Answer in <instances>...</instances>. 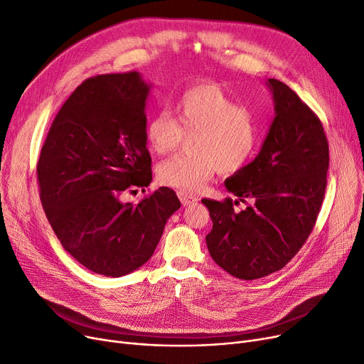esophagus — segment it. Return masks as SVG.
<instances>
[{
	"instance_id": "esophagus-1",
	"label": "esophagus",
	"mask_w": 364,
	"mask_h": 364,
	"mask_svg": "<svg viewBox=\"0 0 364 364\" xmlns=\"http://www.w3.org/2000/svg\"><path fill=\"white\" fill-rule=\"evenodd\" d=\"M177 195H178V199L181 200L183 206H188V205H192V203L198 202V199H196L195 196L188 195V193H186V192H177Z\"/></svg>"
}]
</instances>
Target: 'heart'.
Returning a JSON list of instances; mask_svg holds the SVG:
<instances>
[{"label": "heart", "mask_w": 364, "mask_h": 364, "mask_svg": "<svg viewBox=\"0 0 364 364\" xmlns=\"http://www.w3.org/2000/svg\"><path fill=\"white\" fill-rule=\"evenodd\" d=\"M177 121L166 110L153 113L146 124V141L156 155L178 149L184 137L188 156L162 162L156 176L164 186L198 192L215 171L230 176L243 169L258 146L254 114L239 106L221 87L199 84L184 90L176 102Z\"/></svg>", "instance_id": "heart-1"}]
</instances>
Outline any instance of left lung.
Returning <instances> with one entry per match:
<instances>
[{"label": "left lung", "instance_id": "left-lung-1", "mask_svg": "<svg viewBox=\"0 0 364 364\" xmlns=\"http://www.w3.org/2000/svg\"><path fill=\"white\" fill-rule=\"evenodd\" d=\"M276 117L257 158L225 180L236 196L202 199L213 230V259L242 280L265 277L288 264L309 239L326 190L329 144L317 114L288 85L267 81ZM251 200L243 212L239 201Z\"/></svg>", "mask_w": 364, "mask_h": 364}]
</instances>
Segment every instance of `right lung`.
Here are the masks:
<instances>
[{
    "instance_id": "add662e5",
    "label": "right lung",
    "mask_w": 364,
    "mask_h": 364,
    "mask_svg": "<svg viewBox=\"0 0 364 364\" xmlns=\"http://www.w3.org/2000/svg\"><path fill=\"white\" fill-rule=\"evenodd\" d=\"M149 91L139 72L85 80L55 114L36 165L57 239L85 269L107 277L147 262L181 205L168 187L137 205L124 200L151 181L144 134Z\"/></svg>"
}]
</instances>
